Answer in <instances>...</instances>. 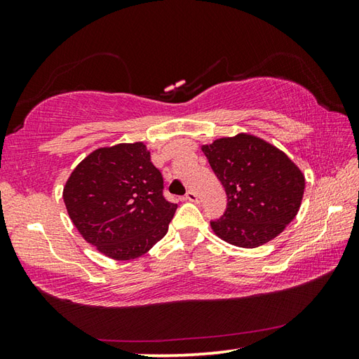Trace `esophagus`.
<instances>
[{
  "mask_svg": "<svg viewBox=\"0 0 359 359\" xmlns=\"http://www.w3.org/2000/svg\"><path fill=\"white\" fill-rule=\"evenodd\" d=\"M185 199L189 202H197V194L193 191V189H189V191L185 194Z\"/></svg>",
  "mask_w": 359,
  "mask_h": 359,
  "instance_id": "1",
  "label": "esophagus"
}]
</instances>
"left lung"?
I'll list each match as a JSON object with an SVG mask.
<instances>
[{
	"mask_svg": "<svg viewBox=\"0 0 359 359\" xmlns=\"http://www.w3.org/2000/svg\"><path fill=\"white\" fill-rule=\"evenodd\" d=\"M202 151L228 197L225 215L211 222L217 238L256 248L296 217L306 179L284 151L247 133L202 144Z\"/></svg>",
	"mask_w": 359,
	"mask_h": 359,
	"instance_id": "left-lung-1",
	"label": "left lung"
}]
</instances>
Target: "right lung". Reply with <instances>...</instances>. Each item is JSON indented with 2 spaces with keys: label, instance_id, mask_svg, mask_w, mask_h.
Here are the masks:
<instances>
[{
  "label": "right lung",
  "instance_id": "obj_1",
  "mask_svg": "<svg viewBox=\"0 0 359 359\" xmlns=\"http://www.w3.org/2000/svg\"><path fill=\"white\" fill-rule=\"evenodd\" d=\"M67 215L81 238L116 261L140 257L163 238L177 205L143 142L90 152L63 188Z\"/></svg>",
  "mask_w": 359,
  "mask_h": 359
}]
</instances>
